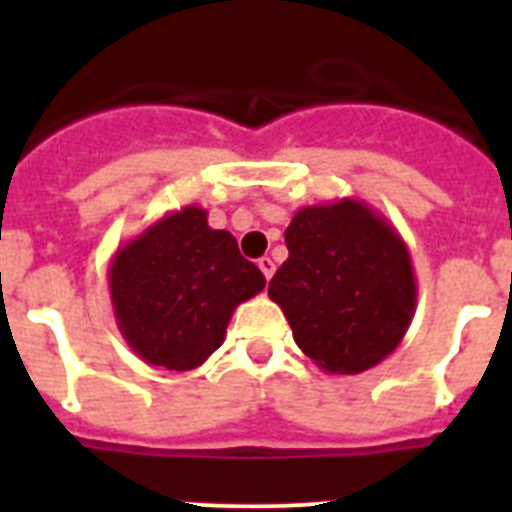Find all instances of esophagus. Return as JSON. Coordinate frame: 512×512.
<instances>
[{
	"instance_id": "1",
	"label": "esophagus",
	"mask_w": 512,
	"mask_h": 512,
	"mask_svg": "<svg viewBox=\"0 0 512 512\" xmlns=\"http://www.w3.org/2000/svg\"><path fill=\"white\" fill-rule=\"evenodd\" d=\"M259 269L264 271L266 279H271L274 277V271H277V266H274V261H271L269 256H264V259H259Z\"/></svg>"
}]
</instances>
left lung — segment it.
I'll return each instance as SVG.
<instances>
[{"mask_svg":"<svg viewBox=\"0 0 512 512\" xmlns=\"http://www.w3.org/2000/svg\"><path fill=\"white\" fill-rule=\"evenodd\" d=\"M289 259L269 297L302 354L328 374H361L400 346L418 302L408 243L361 200L343 197L295 212Z\"/></svg>","mask_w":512,"mask_h":512,"instance_id":"obj_1","label":"left lung"}]
</instances>
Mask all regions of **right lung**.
Here are the masks:
<instances>
[{
  "instance_id": "obj_1",
  "label": "right lung",
  "mask_w": 512,
  "mask_h": 512,
  "mask_svg": "<svg viewBox=\"0 0 512 512\" xmlns=\"http://www.w3.org/2000/svg\"><path fill=\"white\" fill-rule=\"evenodd\" d=\"M266 287L228 230L207 210L166 212L110 261L117 328L133 354L169 372H189L223 346L235 307Z\"/></svg>"
}]
</instances>
